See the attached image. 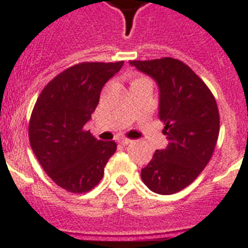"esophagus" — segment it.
I'll use <instances>...</instances> for the list:
<instances>
[{
  "label": "esophagus",
  "instance_id": "34e87169",
  "mask_svg": "<svg viewBox=\"0 0 248 248\" xmlns=\"http://www.w3.org/2000/svg\"><path fill=\"white\" fill-rule=\"evenodd\" d=\"M118 142H120L121 145H128V144H131V140H128V139H124V138H122V139H120V140H118Z\"/></svg>",
  "mask_w": 248,
  "mask_h": 248
}]
</instances>
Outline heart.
Here are the masks:
<instances>
[{"label": "heart", "mask_w": 248, "mask_h": 248, "mask_svg": "<svg viewBox=\"0 0 248 248\" xmlns=\"http://www.w3.org/2000/svg\"><path fill=\"white\" fill-rule=\"evenodd\" d=\"M138 80H141V78H135L134 80H132V82H135V81H138Z\"/></svg>", "instance_id": "1"}]
</instances>
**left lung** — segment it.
<instances>
[{
    "instance_id": "1",
    "label": "left lung",
    "mask_w": 248,
    "mask_h": 248,
    "mask_svg": "<svg viewBox=\"0 0 248 248\" xmlns=\"http://www.w3.org/2000/svg\"><path fill=\"white\" fill-rule=\"evenodd\" d=\"M159 89V112L167 148L156 150L141 170V180L155 194L183 190L210 160L219 136V110L205 82L174 58L130 61Z\"/></svg>"
}]
</instances>
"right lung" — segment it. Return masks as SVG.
Segmentation results:
<instances>
[{
  "label": "right lung",
  "mask_w": 248,
  "mask_h": 248,
  "mask_svg": "<svg viewBox=\"0 0 248 248\" xmlns=\"http://www.w3.org/2000/svg\"><path fill=\"white\" fill-rule=\"evenodd\" d=\"M124 61L84 62L57 75L42 90L29 122L34 154L58 186L75 194L99 183L117 148L84 130L99 102L100 92Z\"/></svg>",
  "instance_id": "right-lung-1"
}]
</instances>
